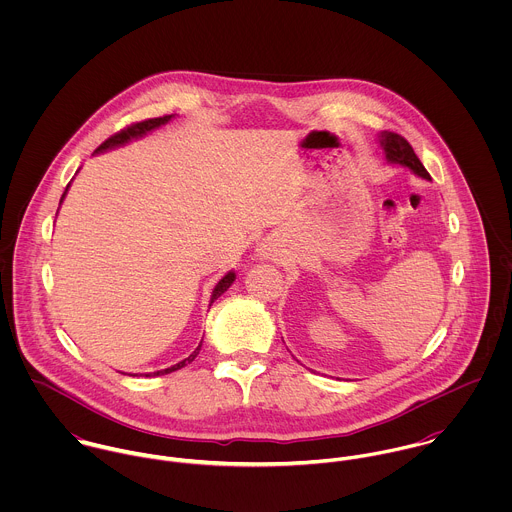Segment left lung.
Listing matches in <instances>:
<instances>
[{"mask_svg": "<svg viewBox=\"0 0 512 512\" xmlns=\"http://www.w3.org/2000/svg\"><path fill=\"white\" fill-rule=\"evenodd\" d=\"M380 146L384 147V153H386L388 161L400 163V165L412 169L416 175H420L424 179H430V173L426 171V167L422 165V161L418 159V155L414 153V149L408 144V140L402 138L400 134L382 132Z\"/></svg>", "mask_w": 512, "mask_h": 512, "instance_id": "1", "label": "left lung"}]
</instances>
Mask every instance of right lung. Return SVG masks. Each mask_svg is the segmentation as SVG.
<instances>
[{
	"mask_svg": "<svg viewBox=\"0 0 512 512\" xmlns=\"http://www.w3.org/2000/svg\"><path fill=\"white\" fill-rule=\"evenodd\" d=\"M169 120H171V116H161V118H149V120H144V122H136V124H132V126H128V128L120 130L118 134L110 136L102 146L96 149V153H98V151H104V149H108V147L122 146V144L130 142V140H134V138H140V136H144L147 132H151V130L159 128L161 124H167ZM67 189H69V185H67ZM65 195H67V191L63 193V199H65ZM63 199H61V201H63ZM234 278H236V276H234V272H228V274L220 280L219 284L215 286V290H213V295H211V303L230 288V284L234 282ZM201 343H203V341H201ZM199 351H201V345H199V347H197V349H195L187 359H183L181 363L169 366V368H165V370H157V372H153V376L169 374V372H173V370H179V368H183V366L193 363V361H195V357L199 355ZM146 376H151V374H146Z\"/></svg>",
	"mask_w": 512,
	"mask_h": 512,
	"instance_id": "add662e5",
	"label": "right lung"
}]
</instances>
